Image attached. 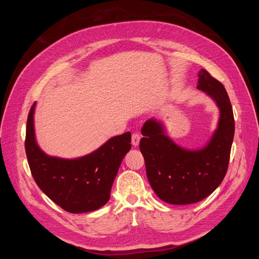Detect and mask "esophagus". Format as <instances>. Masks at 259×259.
Listing matches in <instances>:
<instances>
[{
    "label": "esophagus",
    "mask_w": 259,
    "mask_h": 259,
    "mask_svg": "<svg viewBox=\"0 0 259 259\" xmlns=\"http://www.w3.org/2000/svg\"><path fill=\"white\" fill-rule=\"evenodd\" d=\"M139 140H140L139 134L133 133L132 134V144H133V146H137L139 144Z\"/></svg>",
    "instance_id": "esophagus-1"
}]
</instances>
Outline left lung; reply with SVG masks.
<instances>
[{
    "instance_id": "8db88e82",
    "label": "left lung",
    "mask_w": 259,
    "mask_h": 259,
    "mask_svg": "<svg viewBox=\"0 0 259 259\" xmlns=\"http://www.w3.org/2000/svg\"><path fill=\"white\" fill-rule=\"evenodd\" d=\"M198 77L197 88L215 101L220 112L217 129L204 147L195 151L180 147L154 118L141 129L139 149L147 179L156 195L173 205L197 203L211 195L224 180L230 162L235 120L229 95L206 69L202 68Z\"/></svg>"
}]
</instances>
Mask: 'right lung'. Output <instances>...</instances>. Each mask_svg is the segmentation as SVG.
Wrapping results in <instances>:
<instances>
[{"label":"right lung","instance_id":"right-lung-1","mask_svg":"<svg viewBox=\"0 0 259 259\" xmlns=\"http://www.w3.org/2000/svg\"><path fill=\"white\" fill-rule=\"evenodd\" d=\"M32 104L26 124L25 153L31 175L43 193L70 213L99 209L110 190L123 158L131 149V133L108 139L93 153L77 159L46 155L35 141Z\"/></svg>","mask_w":259,"mask_h":259}]
</instances>
